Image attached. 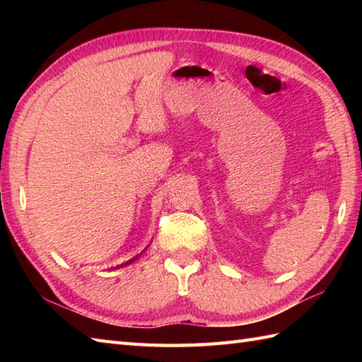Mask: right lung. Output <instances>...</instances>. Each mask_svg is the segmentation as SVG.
Returning a JSON list of instances; mask_svg holds the SVG:
<instances>
[{"instance_id":"obj_1","label":"right lung","mask_w":362,"mask_h":362,"mask_svg":"<svg viewBox=\"0 0 362 362\" xmlns=\"http://www.w3.org/2000/svg\"><path fill=\"white\" fill-rule=\"evenodd\" d=\"M138 258H140V255H136V257H134L132 259L126 261V263H122V264H119V266H115V267H117V269H119V267H124V266H127V264H130V263H134V261H136Z\"/></svg>"}]
</instances>
